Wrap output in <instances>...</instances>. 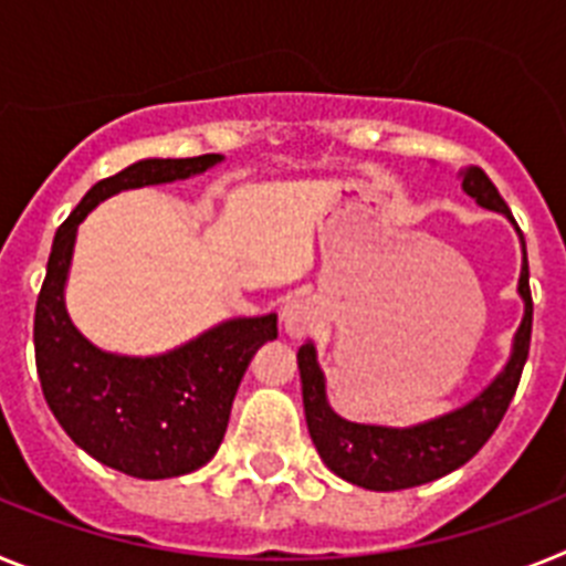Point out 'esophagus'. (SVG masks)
Returning <instances> with one entry per match:
<instances>
[{"mask_svg": "<svg viewBox=\"0 0 566 566\" xmlns=\"http://www.w3.org/2000/svg\"><path fill=\"white\" fill-rule=\"evenodd\" d=\"M280 319H283V328H286L289 337H306V334H312L314 328L319 326V319L323 317H319L317 300L294 297L283 306Z\"/></svg>", "mask_w": 566, "mask_h": 566, "instance_id": "obj_1", "label": "esophagus"}]
</instances>
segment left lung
<instances>
[{
    "label": "left lung",
    "instance_id": "1",
    "mask_svg": "<svg viewBox=\"0 0 566 566\" xmlns=\"http://www.w3.org/2000/svg\"><path fill=\"white\" fill-rule=\"evenodd\" d=\"M462 189L479 207L504 214L516 227L507 203L482 169H462ZM516 232L522 240V274H518V297L524 300L522 326L516 328L513 348H510V357L502 371L490 379L470 402L459 405L453 411L408 424V428L348 422L339 413H334V408L328 405L326 374L317 363L314 343L308 339V343L300 345L297 368L308 433H312L319 459L339 479L365 490L417 488V484L433 482V479L448 476L451 470L462 468L493 437L518 388L530 352V332H533L527 247H524L522 229L516 227Z\"/></svg>",
    "mask_w": 566,
    "mask_h": 566
}]
</instances>
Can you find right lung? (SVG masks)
<instances>
[{"label":"right lung","mask_w":566,"mask_h":566,"mask_svg":"<svg viewBox=\"0 0 566 566\" xmlns=\"http://www.w3.org/2000/svg\"><path fill=\"white\" fill-rule=\"evenodd\" d=\"M223 155L142 158L90 189L50 249L36 300L33 345L50 411L90 457L135 479H172L218 453L238 385L260 345L277 337V314L232 317L172 352L127 357L90 343L64 306L78 223L124 189L187 181Z\"/></svg>","instance_id":"add662e5"}]
</instances>
